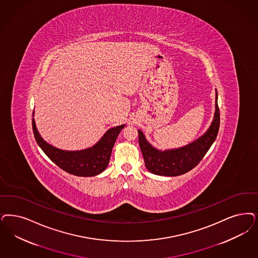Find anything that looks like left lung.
<instances>
[{
  "mask_svg": "<svg viewBox=\"0 0 258 258\" xmlns=\"http://www.w3.org/2000/svg\"><path fill=\"white\" fill-rule=\"evenodd\" d=\"M215 112L209 130L196 141L179 149L159 151L147 141L145 135L138 130L139 146L143 153L146 168L153 174L161 176H178L194 169L203 159L212 147L220 124L217 91L215 92Z\"/></svg>",
  "mask_w": 258,
  "mask_h": 258,
  "instance_id": "left-lung-1",
  "label": "left lung"
}]
</instances>
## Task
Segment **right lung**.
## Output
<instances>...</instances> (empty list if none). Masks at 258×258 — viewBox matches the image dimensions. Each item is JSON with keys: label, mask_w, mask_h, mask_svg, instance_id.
Here are the masks:
<instances>
[{"label": "right lung", "mask_w": 258, "mask_h": 258, "mask_svg": "<svg viewBox=\"0 0 258 258\" xmlns=\"http://www.w3.org/2000/svg\"><path fill=\"white\" fill-rule=\"evenodd\" d=\"M124 124L111 127L93 147L82 151H62L45 142L41 137L35 120L32 119V128L36 142L46 156L62 170L83 177L100 174L107 169L112 148Z\"/></svg>", "instance_id": "add662e5"}]
</instances>
